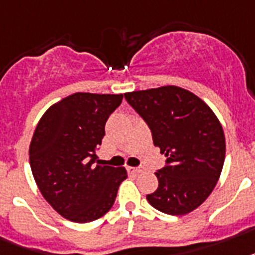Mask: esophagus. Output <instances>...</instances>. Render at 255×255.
<instances>
[{"label":"esophagus","instance_id":"1","mask_svg":"<svg viewBox=\"0 0 255 255\" xmlns=\"http://www.w3.org/2000/svg\"><path fill=\"white\" fill-rule=\"evenodd\" d=\"M128 171L129 173H133V174H140V173H142V171H145V169L142 166H138V167H128Z\"/></svg>","mask_w":255,"mask_h":255}]
</instances>
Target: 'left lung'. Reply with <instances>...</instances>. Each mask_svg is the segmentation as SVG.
I'll use <instances>...</instances> for the list:
<instances>
[{
  "instance_id": "left-lung-1",
  "label": "left lung",
  "mask_w": 255,
  "mask_h": 255,
  "mask_svg": "<svg viewBox=\"0 0 255 255\" xmlns=\"http://www.w3.org/2000/svg\"><path fill=\"white\" fill-rule=\"evenodd\" d=\"M146 122L153 144L166 157L157 170L158 187L149 204L167 215H186L210 196L225 160V136L214 111L194 93L178 86L124 94Z\"/></svg>"
}]
</instances>
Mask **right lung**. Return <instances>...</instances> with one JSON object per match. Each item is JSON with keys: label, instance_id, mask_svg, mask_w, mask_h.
<instances>
[{"label": "right lung", "instance_id": "right-lung-1", "mask_svg": "<svg viewBox=\"0 0 255 255\" xmlns=\"http://www.w3.org/2000/svg\"><path fill=\"white\" fill-rule=\"evenodd\" d=\"M123 94L74 93L52 105L39 121L30 144V165L41 195L53 210L74 223L107 214L124 167L98 165L105 124Z\"/></svg>", "mask_w": 255, "mask_h": 255}]
</instances>
